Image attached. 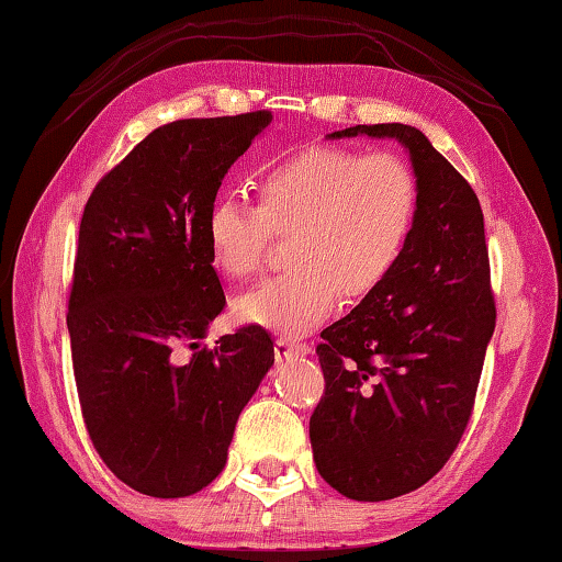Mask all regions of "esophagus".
Instances as JSON below:
<instances>
[{"mask_svg":"<svg viewBox=\"0 0 562 562\" xmlns=\"http://www.w3.org/2000/svg\"><path fill=\"white\" fill-rule=\"evenodd\" d=\"M310 347L302 345V341H294L290 337H280L274 341V355L278 359H290V357H300V355H307Z\"/></svg>","mask_w":562,"mask_h":562,"instance_id":"1","label":"esophagus"}]
</instances>
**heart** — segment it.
Segmentation results:
<instances>
[{
    "mask_svg": "<svg viewBox=\"0 0 562 562\" xmlns=\"http://www.w3.org/2000/svg\"><path fill=\"white\" fill-rule=\"evenodd\" d=\"M258 205L215 198L205 215L211 260L225 278L262 268L270 235H290L292 272L235 302V317L280 335H302L327 317L341 294L359 302L392 278L414 233L418 183L396 154L359 156L310 148L265 170Z\"/></svg>",
    "mask_w": 562,
    "mask_h": 562,
    "instance_id": "heart-1",
    "label": "heart"
}]
</instances>
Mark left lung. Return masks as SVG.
<instances>
[{"label": "left lung", "mask_w": 562, "mask_h": 562, "mask_svg": "<svg viewBox=\"0 0 562 562\" xmlns=\"http://www.w3.org/2000/svg\"><path fill=\"white\" fill-rule=\"evenodd\" d=\"M396 138L418 183L408 245L382 288L322 329L325 394L310 418L322 479L351 501L422 488L451 459L469 424L496 329L483 213L459 170L404 123L329 138Z\"/></svg>", "instance_id": "obj_1"}]
</instances>
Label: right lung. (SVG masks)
Here are the masks:
<instances>
[{
  "instance_id": "right-lung-1",
  "label": "right lung",
  "mask_w": 562,
  "mask_h": 562,
  "mask_svg": "<svg viewBox=\"0 0 562 562\" xmlns=\"http://www.w3.org/2000/svg\"><path fill=\"white\" fill-rule=\"evenodd\" d=\"M270 121L252 111L166 123L83 207L66 315L76 389L93 449L146 496L183 498L215 481L274 361L258 325L201 347L225 307L207 207Z\"/></svg>"
}]
</instances>
